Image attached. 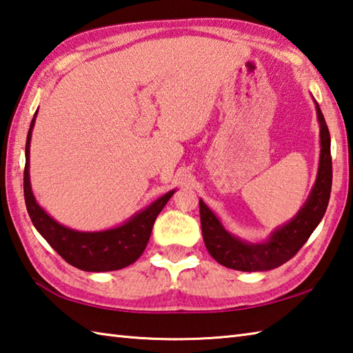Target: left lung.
<instances>
[{
	"mask_svg": "<svg viewBox=\"0 0 353 353\" xmlns=\"http://www.w3.org/2000/svg\"><path fill=\"white\" fill-rule=\"evenodd\" d=\"M314 103L320 123V163L310 194L294 218L272 230L264 241L252 243L230 234L223 225L221 219L214 214V210L199 198L204 244L216 263L241 272H264L280 268L303 248L312 232L321 223L332 189L330 135L315 98Z\"/></svg>",
	"mask_w": 353,
	"mask_h": 353,
	"instance_id": "left-lung-1",
	"label": "left lung"
}]
</instances>
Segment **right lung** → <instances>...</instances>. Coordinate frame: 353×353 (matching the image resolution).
Returning a JSON list of instances; mask_svg holds the SVG:
<instances>
[{
    "label": "right lung",
    "mask_w": 353,
    "mask_h": 353,
    "mask_svg": "<svg viewBox=\"0 0 353 353\" xmlns=\"http://www.w3.org/2000/svg\"><path fill=\"white\" fill-rule=\"evenodd\" d=\"M38 110L33 115L26 141L24 199L29 216L53 250H57L73 268L84 272H110L128 268L141 256L149 243L152 228L159 212L168 204L176 189L159 196L148 208L138 210L129 219L115 228L95 232L70 229L52 218L38 204L30 184V139Z\"/></svg>",
    "instance_id": "obj_1"
}]
</instances>
